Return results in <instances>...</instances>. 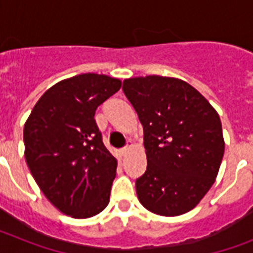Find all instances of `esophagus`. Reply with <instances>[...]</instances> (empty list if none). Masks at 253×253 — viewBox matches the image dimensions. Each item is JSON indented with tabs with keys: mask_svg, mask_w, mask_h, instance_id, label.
Instances as JSON below:
<instances>
[{
	"mask_svg": "<svg viewBox=\"0 0 253 253\" xmlns=\"http://www.w3.org/2000/svg\"><path fill=\"white\" fill-rule=\"evenodd\" d=\"M132 147H134V146H132L131 143H128V144H127L126 148H123V150H122V155H123V156H126V155L128 154V152H130L131 148H132Z\"/></svg>",
	"mask_w": 253,
	"mask_h": 253,
	"instance_id": "1",
	"label": "esophagus"
}]
</instances>
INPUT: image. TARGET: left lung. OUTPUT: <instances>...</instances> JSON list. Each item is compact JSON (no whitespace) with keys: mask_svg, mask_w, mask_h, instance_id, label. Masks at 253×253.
Listing matches in <instances>:
<instances>
[{"mask_svg":"<svg viewBox=\"0 0 253 253\" xmlns=\"http://www.w3.org/2000/svg\"><path fill=\"white\" fill-rule=\"evenodd\" d=\"M122 89L144 132L147 170L136 180L140 204L163 216L190 211L219 172V115L196 87L176 77H132Z\"/></svg>","mask_w":253,"mask_h":253,"instance_id":"8db88e82","label":"left lung"}]
</instances>
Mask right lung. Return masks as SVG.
I'll return each instance as SVG.
<instances>
[{"label":"right lung","mask_w":253,"mask_h":253,"mask_svg":"<svg viewBox=\"0 0 253 253\" xmlns=\"http://www.w3.org/2000/svg\"><path fill=\"white\" fill-rule=\"evenodd\" d=\"M121 86L106 75L69 77L49 87L26 121V163L45 198L65 215L90 218L110 201L118 162L103 146L94 114Z\"/></svg>","instance_id":"1"}]
</instances>
